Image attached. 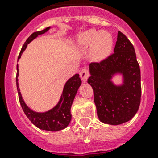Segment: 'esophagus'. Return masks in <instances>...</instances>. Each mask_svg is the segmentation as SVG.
Returning <instances> with one entry per match:
<instances>
[{"label":"esophagus","instance_id":"esophagus-1","mask_svg":"<svg viewBox=\"0 0 158 158\" xmlns=\"http://www.w3.org/2000/svg\"><path fill=\"white\" fill-rule=\"evenodd\" d=\"M89 76V70L86 68H84L80 71V78L84 82H86Z\"/></svg>","mask_w":158,"mask_h":158}]
</instances>
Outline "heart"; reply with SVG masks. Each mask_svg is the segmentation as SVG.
I'll return each mask as SVG.
<instances>
[{
	"instance_id": "b5f03b06",
	"label": "heart",
	"mask_w": 158,
	"mask_h": 158,
	"mask_svg": "<svg viewBox=\"0 0 158 158\" xmlns=\"http://www.w3.org/2000/svg\"><path fill=\"white\" fill-rule=\"evenodd\" d=\"M78 43L84 47H88L93 43L91 50L92 56L97 60H100L110 52L113 40L111 36L108 33L90 29L79 35Z\"/></svg>"
}]
</instances>
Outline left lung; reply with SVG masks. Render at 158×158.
Returning a JSON list of instances; mask_svg holds the SVG:
<instances>
[{"label": "left lung", "mask_w": 158, "mask_h": 158, "mask_svg": "<svg viewBox=\"0 0 158 158\" xmlns=\"http://www.w3.org/2000/svg\"><path fill=\"white\" fill-rule=\"evenodd\" d=\"M89 69L88 83L94 90L99 120L113 125L131 120L140 105L141 76L135 48L126 36L119 31L114 53L100 62L91 63ZM117 73L124 78L120 86L111 82Z\"/></svg>", "instance_id": "obj_1"}]
</instances>
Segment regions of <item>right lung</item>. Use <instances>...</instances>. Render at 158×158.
<instances>
[{
	"mask_svg": "<svg viewBox=\"0 0 158 158\" xmlns=\"http://www.w3.org/2000/svg\"><path fill=\"white\" fill-rule=\"evenodd\" d=\"M50 27L45 28L42 31H38L32 33L26 42L23 43V47L21 48L20 53L19 55L18 60L21 57V54L25 50L26 47L28 43L38 37L40 34L45 33L47 31L49 30ZM18 75L19 69L17 65V74H16V85H17V90H18L19 99V102L22 106L23 112L25 113L26 116L28 118V120L33 123V125L38 128L43 130H48V131H58L61 130L64 128H66L71 120V114H70V108L74 101V97L76 95V93L79 89V86L81 85V79L79 78V74H74V76L66 82L64 85L63 93L60 97L59 102L54 108L52 110L46 111V112L38 113L33 111L27 106L24 102H23L22 96H21L19 89L18 84Z\"/></svg>",
	"mask_w": 158,
	"mask_h": 158,
	"instance_id": "add662e5",
	"label": "right lung"
}]
</instances>
